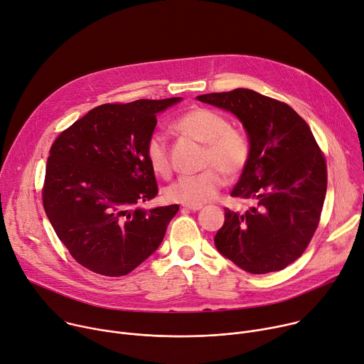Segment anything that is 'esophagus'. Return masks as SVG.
Instances as JSON below:
<instances>
[{"label": "esophagus", "instance_id": "1", "mask_svg": "<svg viewBox=\"0 0 364 364\" xmlns=\"http://www.w3.org/2000/svg\"><path fill=\"white\" fill-rule=\"evenodd\" d=\"M183 208H184V209H187V210L197 212V210H200V209L203 208V205H183Z\"/></svg>", "mask_w": 364, "mask_h": 364}]
</instances>
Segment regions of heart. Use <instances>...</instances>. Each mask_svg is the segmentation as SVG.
Listing matches in <instances>:
<instances>
[{
    "mask_svg": "<svg viewBox=\"0 0 364 364\" xmlns=\"http://www.w3.org/2000/svg\"><path fill=\"white\" fill-rule=\"evenodd\" d=\"M174 129L183 135L205 144L203 171L183 176L165 188V197L183 205H203L213 200L225 186V173L240 176L250 162L251 144L242 130L230 126L226 116L219 112L196 107L174 122ZM145 158L151 170L161 177H170L171 159L167 139L152 134L145 145Z\"/></svg>",
    "mask_w": 364,
    "mask_h": 364,
    "instance_id": "heart-1",
    "label": "heart"
}]
</instances>
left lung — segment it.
I'll return each mask as SVG.
<instances>
[{
  "mask_svg": "<svg viewBox=\"0 0 364 364\" xmlns=\"http://www.w3.org/2000/svg\"><path fill=\"white\" fill-rule=\"evenodd\" d=\"M197 100L234 113L251 144L230 196L255 205L245 213L225 209L218 251L252 274L286 269L309 245L326 193L325 156L308 123L286 103L247 88Z\"/></svg>",
  "mask_w": 364,
  "mask_h": 364,
  "instance_id": "1",
  "label": "left lung"
}]
</instances>
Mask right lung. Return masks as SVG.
Here are the masks:
<instances>
[{"instance_id": "obj_1", "label": "right lung", "mask_w": 364, "mask_h": 364, "mask_svg": "<svg viewBox=\"0 0 364 364\" xmlns=\"http://www.w3.org/2000/svg\"><path fill=\"white\" fill-rule=\"evenodd\" d=\"M180 100L102 105L55 139L43 208L58 238L82 267L109 277L126 276L162 242L178 205L139 208L158 194L145 145L156 113Z\"/></svg>"}]
</instances>
